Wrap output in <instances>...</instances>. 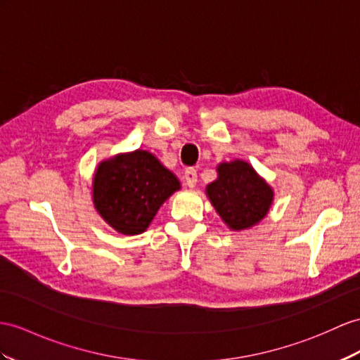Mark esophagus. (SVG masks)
Masks as SVG:
<instances>
[{"label":"esophagus","instance_id":"1","mask_svg":"<svg viewBox=\"0 0 360 360\" xmlns=\"http://www.w3.org/2000/svg\"><path fill=\"white\" fill-rule=\"evenodd\" d=\"M181 179L186 186L194 188L197 185V171L194 168H186L185 171H183Z\"/></svg>","mask_w":360,"mask_h":360}]
</instances>
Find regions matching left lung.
I'll return each instance as SVG.
<instances>
[{
	"label": "left lung",
	"instance_id": "obj_1",
	"mask_svg": "<svg viewBox=\"0 0 360 360\" xmlns=\"http://www.w3.org/2000/svg\"><path fill=\"white\" fill-rule=\"evenodd\" d=\"M207 195L223 221L235 231L262 220L274 200L267 183L241 160L218 166V179L207 186Z\"/></svg>",
	"mask_w": 360,
	"mask_h": 360
}]
</instances>
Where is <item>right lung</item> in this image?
Here are the masks:
<instances>
[{"instance_id":"add662e5","label":"right lung","mask_w":360,"mask_h":360,"mask_svg":"<svg viewBox=\"0 0 360 360\" xmlns=\"http://www.w3.org/2000/svg\"><path fill=\"white\" fill-rule=\"evenodd\" d=\"M180 189L175 175L148 153L137 150L102 162L94 175V206L124 235L146 231L157 210Z\"/></svg>"}]
</instances>
